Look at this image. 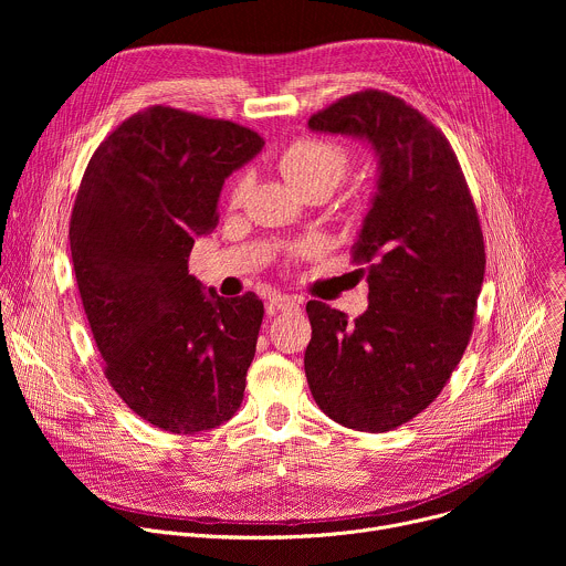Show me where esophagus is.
I'll use <instances>...</instances> for the list:
<instances>
[{
	"mask_svg": "<svg viewBox=\"0 0 566 566\" xmlns=\"http://www.w3.org/2000/svg\"><path fill=\"white\" fill-rule=\"evenodd\" d=\"M297 306H300V302H297L295 297H291V295H282V293H275V295H271V297H269V302H266V308H269V313L293 311V308H297Z\"/></svg>",
	"mask_w": 566,
	"mask_h": 566,
	"instance_id": "obj_1",
	"label": "esophagus"
}]
</instances>
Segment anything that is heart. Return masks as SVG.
Segmentation results:
<instances>
[{
    "instance_id": "obj_1",
    "label": "heart",
    "mask_w": 566,
    "mask_h": 566,
    "mask_svg": "<svg viewBox=\"0 0 566 566\" xmlns=\"http://www.w3.org/2000/svg\"><path fill=\"white\" fill-rule=\"evenodd\" d=\"M352 151L347 145L332 140V138H317V136H300L291 140L280 158L277 166L284 179L304 197L313 192L329 195L338 184L347 177L352 168ZM251 190V179L241 177L230 188V206H239ZM308 247L297 244L289 249L291 258L306 255Z\"/></svg>"
}]
</instances>
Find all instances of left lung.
Wrapping results in <instances>:
<instances>
[{
	"instance_id": "obj_1",
	"label": "left lung",
	"mask_w": 566,
	"mask_h": 566,
	"mask_svg": "<svg viewBox=\"0 0 566 566\" xmlns=\"http://www.w3.org/2000/svg\"><path fill=\"white\" fill-rule=\"evenodd\" d=\"M308 127L360 136L380 160L352 249L369 306L347 325L325 302L306 304L308 389L336 423L389 432L441 394L470 343L486 269L479 214L452 145L402 98L356 92L313 114Z\"/></svg>"
}]
</instances>
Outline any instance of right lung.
<instances>
[{
    "label": "right lung",
    "mask_w": 566,
    "mask_h": 566,
    "mask_svg": "<svg viewBox=\"0 0 566 566\" xmlns=\"http://www.w3.org/2000/svg\"><path fill=\"white\" fill-rule=\"evenodd\" d=\"M262 147L244 125L151 105L98 145L80 181L69 244L103 371L158 430L206 432L244 398L264 304L206 295L188 258L217 228L226 177Z\"/></svg>",
    "instance_id": "obj_1"
}]
</instances>
